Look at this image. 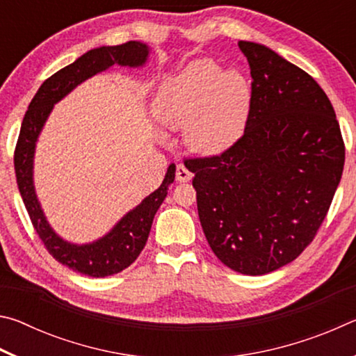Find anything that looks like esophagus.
Returning <instances> with one entry per match:
<instances>
[{
  "mask_svg": "<svg viewBox=\"0 0 356 356\" xmlns=\"http://www.w3.org/2000/svg\"><path fill=\"white\" fill-rule=\"evenodd\" d=\"M191 177H193V174L186 170L184 165H177V170H176L177 182H190Z\"/></svg>",
  "mask_w": 356,
  "mask_h": 356,
  "instance_id": "obj_1",
  "label": "esophagus"
}]
</instances>
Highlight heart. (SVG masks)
<instances>
[{
	"instance_id": "heart-1",
	"label": "heart",
	"mask_w": 356,
	"mask_h": 356,
	"mask_svg": "<svg viewBox=\"0 0 356 356\" xmlns=\"http://www.w3.org/2000/svg\"><path fill=\"white\" fill-rule=\"evenodd\" d=\"M251 110V86L242 72L213 59H196L161 83L152 114L166 130H184L195 154H222L243 135Z\"/></svg>"
}]
</instances>
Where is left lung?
I'll use <instances>...</instances> for the list:
<instances>
[{
	"label": "left lung",
	"mask_w": 356,
	"mask_h": 356,
	"mask_svg": "<svg viewBox=\"0 0 356 356\" xmlns=\"http://www.w3.org/2000/svg\"><path fill=\"white\" fill-rule=\"evenodd\" d=\"M251 69L243 136L226 152L185 160L210 248L242 275L297 259L327 216L346 147L333 105L314 78L272 48L240 40Z\"/></svg>",
	"instance_id": "obj_1"
}]
</instances>
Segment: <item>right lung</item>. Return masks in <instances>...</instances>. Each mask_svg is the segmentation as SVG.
<instances>
[{"label":"right lung","mask_w":356,"mask_h":356,"mask_svg":"<svg viewBox=\"0 0 356 356\" xmlns=\"http://www.w3.org/2000/svg\"><path fill=\"white\" fill-rule=\"evenodd\" d=\"M149 55V45L138 40L114 47H97L86 51L83 56L75 59V63L65 65L42 83L23 118L19 141H17L14 155L17 185L35 232L58 262L74 272L92 278H105L119 273L136 261L147 242L156 210L168 195V186L176 177V165L171 163L163 184L144 197L136 207L129 210L104 237L89 243H72L51 227L39 202L34 186L35 146L53 106L74 91L78 84L100 72L111 69L113 65L130 69L143 67L147 63Z\"/></svg>","instance_id":"obj_1"}]
</instances>
